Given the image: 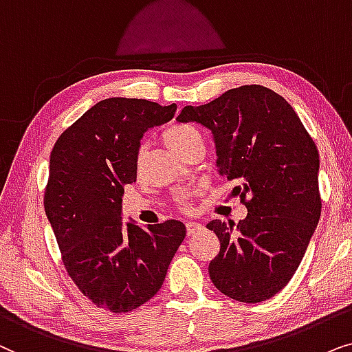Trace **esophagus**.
Segmentation results:
<instances>
[{"instance_id":"1","label":"esophagus","mask_w":352,"mask_h":352,"mask_svg":"<svg viewBox=\"0 0 352 352\" xmlns=\"http://www.w3.org/2000/svg\"><path fill=\"white\" fill-rule=\"evenodd\" d=\"M201 228H203V225L199 222H186V233L188 235H195V233L201 232Z\"/></svg>"}]
</instances>
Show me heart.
Segmentation results:
<instances>
[{
    "label": "heart",
    "instance_id": "b5f03b06",
    "mask_svg": "<svg viewBox=\"0 0 352 352\" xmlns=\"http://www.w3.org/2000/svg\"><path fill=\"white\" fill-rule=\"evenodd\" d=\"M162 140L173 153L184 156L190 148L195 146V144L203 143V135H201L199 130L193 127V125L179 124L164 130ZM184 208H188V203H186V201H184Z\"/></svg>",
    "mask_w": 352,
    "mask_h": 352
}]
</instances>
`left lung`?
Here are the masks:
<instances>
[{
  "mask_svg": "<svg viewBox=\"0 0 352 352\" xmlns=\"http://www.w3.org/2000/svg\"><path fill=\"white\" fill-rule=\"evenodd\" d=\"M179 122L209 129L217 166L248 215L208 223L220 241L209 277L225 296L262 302L287 287L301 264L322 210L318 151L296 112L261 85L225 91L203 106H185Z\"/></svg>",
  "mask_w": 352,
  "mask_h": 352,
  "instance_id": "1",
  "label": "left lung"
}]
</instances>
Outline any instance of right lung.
Listing matches in <instances>:
<instances>
[{
	"mask_svg": "<svg viewBox=\"0 0 352 352\" xmlns=\"http://www.w3.org/2000/svg\"><path fill=\"white\" fill-rule=\"evenodd\" d=\"M175 111L148 100H102L65 129L51 151L46 217L69 277L104 311L124 314L149 301L186 235L180 220L142 228L120 219L124 185L137 180L144 130Z\"/></svg>",
	"mask_w": 352,
	"mask_h": 352,
	"instance_id": "1",
	"label": "right lung"
}]
</instances>
